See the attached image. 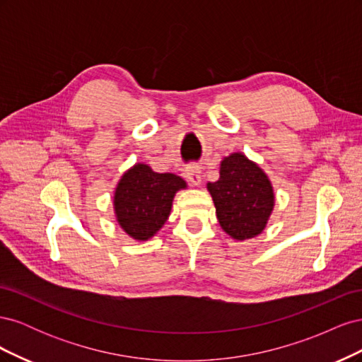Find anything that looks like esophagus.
<instances>
[{
    "label": "esophagus",
    "instance_id": "esophagus-1",
    "mask_svg": "<svg viewBox=\"0 0 362 362\" xmlns=\"http://www.w3.org/2000/svg\"><path fill=\"white\" fill-rule=\"evenodd\" d=\"M185 175H187V180L193 185H201L202 182V170L198 166H189L185 169Z\"/></svg>",
    "mask_w": 362,
    "mask_h": 362
}]
</instances>
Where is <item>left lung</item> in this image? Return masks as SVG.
<instances>
[{
  "instance_id": "8db88e82",
  "label": "left lung",
  "mask_w": 362,
  "mask_h": 362,
  "mask_svg": "<svg viewBox=\"0 0 362 362\" xmlns=\"http://www.w3.org/2000/svg\"><path fill=\"white\" fill-rule=\"evenodd\" d=\"M221 177L208 182L217 221L237 242L254 238L266 229L275 206V193L266 172L242 152L221 161Z\"/></svg>"
}]
</instances>
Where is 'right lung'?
I'll list each match as a JSON object with an SVG mask.
<instances>
[{
  "label": "right lung",
  "instance_id": "1",
  "mask_svg": "<svg viewBox=\"0 0 362 362\" xmlns=\"http://www.w3.org/2000/svg\"><path fill=\"white\" fill-rule=\"evenodd\" d=\"M187 182L175 173H158L136 163L120 177L113 196L119 226L137 242L154 237L169 218L175 194Z\"/></svg>",
  "mask_w": 362,
  "mask_h": 362
}]
</instances>
